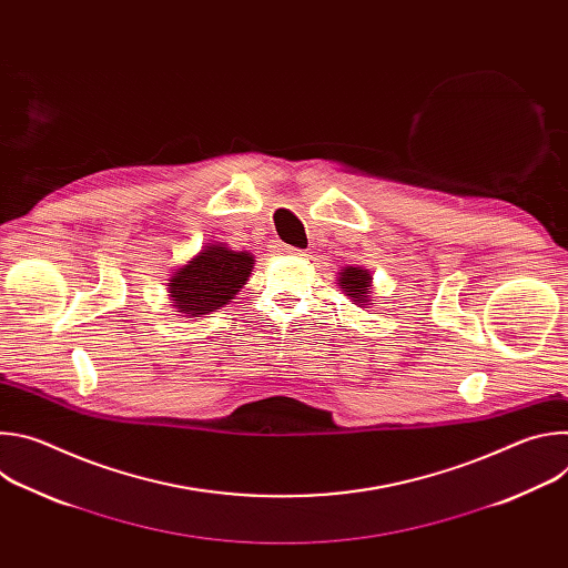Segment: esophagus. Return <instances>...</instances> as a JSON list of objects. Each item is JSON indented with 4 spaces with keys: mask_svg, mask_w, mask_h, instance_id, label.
Segmentation results:
<instances>
[{
    "mask_svg": "<svg viewBox=\"0 0 568 568\" xmlns=\"http://www.w3.org/2000/svg\"><path fill=\"white\" fill-rule=\"evenodd\" d=\"M274 252H278V254H290V256H305L303 250L290 247V245H285V242H274Z\"/></svg>",
    "mask_w": 568,
    "mask_h": 568,
    "instance_id": "esophagus-1",
    "label": "esophagus"
}]
</instances>
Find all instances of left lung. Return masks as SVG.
<instances>
[{
    "label": "left lung",
    "instance_id": "obj_1",
    "mask_svg": "<svg viewBox=\"0 0 568 568\" xmlns=\"http://www.w3.org/2000/svg\"><path fill=\"white\" fill-rule=\"evenodd\" d=\"M339 285L344 292H348V296H353L357 303L368 305V292H371V274L362 267H346L339 276Z\"/></svg>",
    "mask_w": 568,
    "mask_h": 568
}]
</instances>
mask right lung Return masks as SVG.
I'll return each mask as SVG.
<instances>
[{"mask_svg": "<svg viewBox=\"0 0 568 568\" xmlns=\"http://www.w3.org/2000/svg\"><path fill=\"white\" fill-rule=\"evenodd\" d=\"M254 270V256L209 245L171 278V296L178 312L189 316L220 310L240 292Z\"/></svg>", "mask_w": 568, "mask_h": 568, "instance_id": "add662e5", "label": "right lung"}]
</instances>
